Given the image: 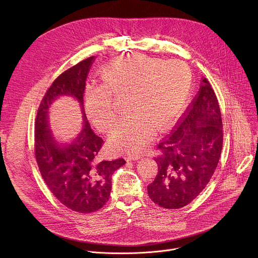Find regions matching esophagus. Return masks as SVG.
Returning a JSON list of instances; mask_svg holds the SVG:
<instances>
[{
  "mask_svg": "<svg viewBox=\"0 0 258 258\" xmlns=\"http://www.w3.org/2000/svg\"><path fill=\"white\" fill-rule=\"evenodd\" d=\"M142 156H143V155L138 154V153H128V154H126V159H127L128 161H133V160H138V159H140Z\"/></svg>",
  "mask_w": 258,
  "mask_h": 258,
  "instance_id": "esophagus-1",
  "label": "esophagus"
}]
</instances>
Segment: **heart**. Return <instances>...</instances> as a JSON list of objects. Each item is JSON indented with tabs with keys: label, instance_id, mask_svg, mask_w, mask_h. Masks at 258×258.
<instances>
[{
	"label": "heart",
	"instance_id": "1",
	"mask_svg": "<svg viewBox=\"0 0 258 258\" xmlns=\"http://www.w3.org/2000/svg\"><path fill=\"white\" fill-rule=\"evenodd\" d=\"M103 85L88 87V116L102 132L114 125V97L127 95L130 115L113 130L110 148L136 153L149 143L153 128L161 131L185 107L192 86V71L181 61H166L143 54L119 58L102 70Z\"/></svg>",
	"mask_w": 258,
	"mask_h": 258
}]
</instances>
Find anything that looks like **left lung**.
I'll return each mask as SVG.
<instances>
[{"instance_id": "left-lung-1", "label": "left lung", "mask_w": 258, "mask_h": 258, "mask_svg": "<svg viewBox=\"0 0 258 258\" xmlns=\"http://www.w3.org/2000/svg\"><path fill=\"white\" fill-rule=\"evenodd\" d=\"M223 120L215 93L203 79L198 94L172 133L157 146L158 172L147 187L160 207L178 209L207 186L223 149Z\"/></svg>"}]
</instances>
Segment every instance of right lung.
Returning a JSON list of instances; mask_svg holds the SVG:
<instances>
[{"mask_svg": "<svg viewBox=\"0 0 258 258\" xmlns=\"http://www.w3.org/2000/svg\"><path fill=\"white\" fill-rule=\"evenodd\" d=\"M95 56L70 67L47 90L35 118L34 155L49 190L67 208L80 213L96 212L109 200L113 172L123 158L98 159L104 141L91 128L84 109L86 81ZM60 95L76 97L82 107L85 125L76 140L61 146L48 127V108Z\"/></svg>", "mask_w": 258, "mask_h": 258, "instance_id": "right-lung-1", "label": "right lung"}]
</instances>
